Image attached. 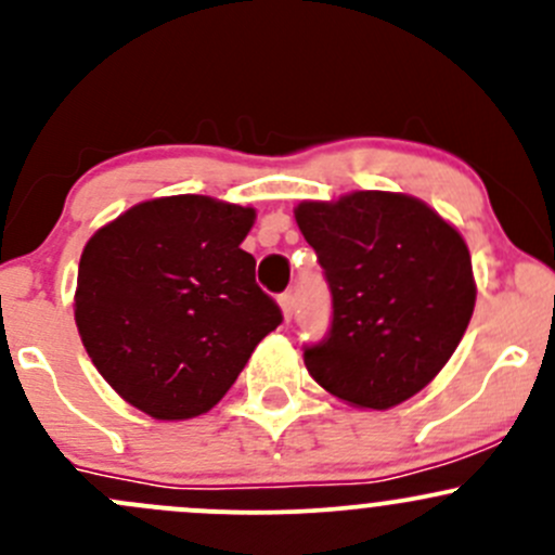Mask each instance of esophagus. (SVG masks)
<instances>
[{
	"label": "esophagus",
	"mask_w": 555,
	"mask_h": 555,
	"mask_svg": "<svg viewBox=\"0 0 555 555\" xmlns=\"http://www.w3.org/2000/svg\"><path fill=\"white\" fill-rule=\"evenodd\" d=\"M279 309H282L284 319H287V322H289V317H293V309H295V298H293V293L279 295Z\"/></svg>",
	"instance_id": "1"
}]
</instances>
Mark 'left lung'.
<instances>
[{"instance_id":"left-lung-1","label":"left lung","mask_w":555,"mask_h":555,"mask_svg":"<svg viewBox=\"0 0 555 555\" xmlns=\"http://www.w3.org/2000/svg\"><path fill=\"white\" fill-rule=\"evenodd\" d=\"M333 295V324L304 351L311 378L354 408L386 411L433 382L475 309L462 233L405 193L357 190L295 206Z\"/></svg>"}]
</instances>
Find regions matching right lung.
<instances>
[{
    "mask_svg": "<svg viewBox=\"0 0 555 555\" xmlns=\"http://www.w3.org/2000/svg\"><path fill=\"white\" fill-rule=\"evenodd\" d=\"M251 225L249 206L166 195L88 238L77 333L104 382L147 416L184 422L211 411L282 324L242 249Z\"/></svg>",
    "mask_w": 555,
    "mask_h": 555,
    "instance_id": "add662e5",
    "label": "right lung"
}]
</instances>
